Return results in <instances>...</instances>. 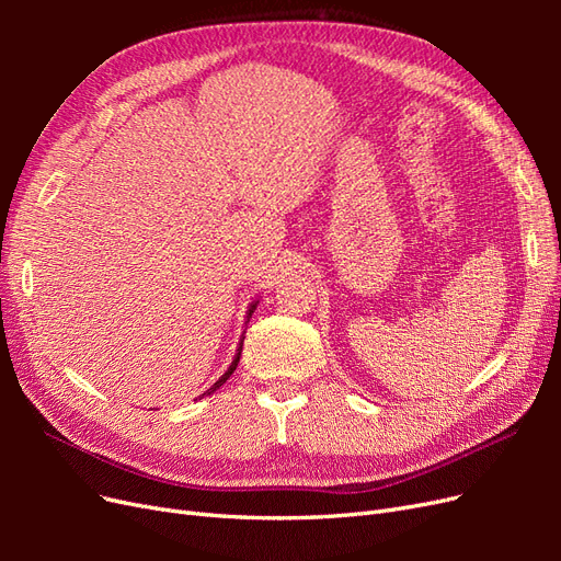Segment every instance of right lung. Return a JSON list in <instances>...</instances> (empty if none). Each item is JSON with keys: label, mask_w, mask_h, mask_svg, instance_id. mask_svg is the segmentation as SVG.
I'll list each match as a JSON object with an SVG mask.
<instances>
[{"label": "right lung", "mask_w": 561, "mask_h": 561, "mask_svg": "<svg viewBox=\"0 0 561 561\" xmlns=\"http://www.w3.org/2000/svg\"><path fill=\"white\" fill-rule=\"evenodd\" d=\"M252 311H254V304H252V307H250V313H248V318L252 316ZM239 360H241V348H239V353H236V358H233V363L229 365V369H227V371H225V375H222V377H219V381H215V386H213V388L208 390V396H210V393H215V390H217L219 386H222V383H225V381H227V379H229V377L233 375V369H236V365H239ZM203 396H206V393H203Z\"/></svg>", "instance_id": "1"}]
</instances>
